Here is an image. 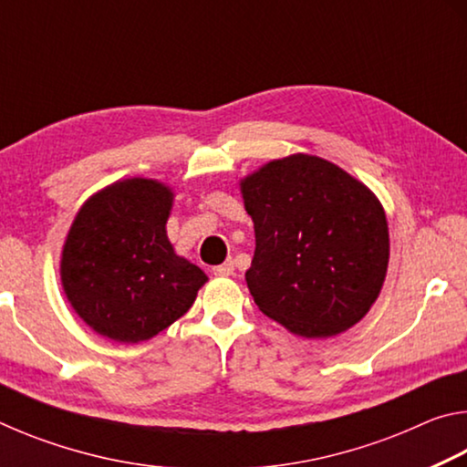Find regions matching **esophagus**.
<instances>
[{
	"instance_id": "34e87169",
	"label": "esophagus",
	"mask_w": 467,
	"mask_h": 467,
	"mask_svg": "<svg viewBox=\"0 0 467 467\" xmlns=\"http://www.w3.org/2000/svg\"><path fill=\"white\" fill-rule=\"evenodd\" d=\"M234 272V262L233 259H226L224 264H220L214 267V275H233Z\"/></svg>"
}]
</instances>
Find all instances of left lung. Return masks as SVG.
Segmentation results:
<instances>
[{"label":"left lung","mask_w":467,"mask_h":467,"mask_svg":"<svg viewBox=\"0 0 467 467\" xmlns=\"http://www.w3.org/2000/svg\"><path fill=\"white\" fill-rule=\"evenodd\" d=\"M255 228L244 274L259 311L303 337H331L365 317L389 264L383 205L334 162L292 154L241 181Z\"/></svg>","instance_id":"8db88e82"}]
</instances>
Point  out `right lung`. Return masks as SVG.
Listing matches in <instances>:
<instances>
[{
  "label": "right lung",
  "mask_w": 467,
  "mask_h": 467,
  "mask_svg": "<svg viewBox=\"0 0 467 467\" xmlns=\"http://www.w3.org/2000/svg\"><path fill=\"white\" fill-rule=\"evenodd\" d=\"M172 192L154 179H123L78 212L61 253V284L97 334L138 344L189 311L208 275L179 257L167 236Z\"/></svg>",
  "instance_id": "obj_1"
}]
</instances>
